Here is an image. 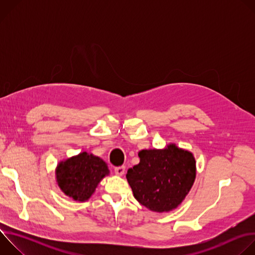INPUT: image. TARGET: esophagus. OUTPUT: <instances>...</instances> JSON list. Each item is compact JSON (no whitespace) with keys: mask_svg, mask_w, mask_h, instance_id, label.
I'll return each instance as SVG.
<instances>
[{"mask_svg":"<svg viewBox=\"0 0 255 255\" xmlns=\"http://www.w3.org/2000/svg\"><path fill=\"white\" fill-rule=\"evenodd\" d=\"M115 173L117 175H123L125 173V166H118V167H115Z\"/></svg>","mask_w":255,"mask_h":255,"instance_id":"34e87169","label":"esophagus"}]
</instances>
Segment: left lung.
Here are the masks:
<instances>
[{
  "instance_id": "obj_1",
  "label": "left lung",
  "mask_w": 255,
  "mask_h": 255,
  "mask_svg": "<svg viewBox=\"0 0 255 255\" xmlns=\"http://www.w3.org/2000/svg\"><path fill=\"white\" fill-rule=\"evenodd\" d=\"M138 156L140 162L126 174L135 199L157 213L176 209L195 183L193 153L170 143L163 149H143Z\"/></svg>"
}]
</instances>
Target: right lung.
I'll list each match as a JSON object with an SVG mask.
<instances>
[{
	"label": "right lung",
	"mask_w": 255,
	"mask_h": 255,
	"mask_svg": "<svg viewBox=\"0 0 255 255\" xmlns=\"http://www.w3.org/2000/svg\"><path fill=\"white\" fill-rule=\"evenodd\" d=\"M109 173L110 170L102 158L86 151L60 161L55 169L56 183L61 192L79 202L88 201Z\"/></svg>",
	"instance_id": "add662e5"
}]
</instances>
